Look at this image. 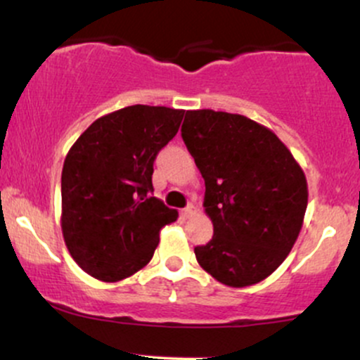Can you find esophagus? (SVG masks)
I'll return each instance as SVG.
<instances>
[{
    "mask_svg": "<svg viewBox=\"0 0 360 360\" xmlns=\"http://www.w3.org/2000/svg\"><path fill=\"white\" fill-rule=\"evenodd\" d=\"M193 213H195V207H193V205H188V207L181 212V215H183L184 219H189V217H193Z\"/></svg>",
    "mask_w": 360,
    "mask_h": 360,
    "instance_id": "esophagus-1",
    "label": "esophagus"
}]
</instances>
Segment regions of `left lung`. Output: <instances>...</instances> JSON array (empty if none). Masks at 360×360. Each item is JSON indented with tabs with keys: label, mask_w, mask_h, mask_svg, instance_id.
Returning <instances> with one entry per match:
<instances>
[{
	"label": "left lung",
	"mask_w": 360,
	"mask_h": 360,
	"mask_svg": "<svg viewBox=\"0 0 360 360\" xmlns=\"http://www.w3.org/2000/svg\"><path fill=\"white\" fill-rule=\"evenodd\" d=\"M184 145L205 179L213 238L200 266L229 287H248L287 258L307 207L301 165L274 131L240 114L186 110Z\"/></svg>",
	"instance_id": "1"
}]
</instances>
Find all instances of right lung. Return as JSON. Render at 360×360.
<instances>
[{"label": "right lung", "instance_id": "obj_1", "mask_svg": "<svg viewBox=\"0 0 360 360\" xmlns=\"http://www.w3.org/2000/svg\"><path fill=\"white\" fill-rule=\"evenodd\" d=\"M184 110L128 105L98 117L75 141L61 174V229L71 258L102 282L147 264L177 212L152 196L153 162Z\"/></svg>", "mask_w": 360, "mask_h": 360}]
</instances>
